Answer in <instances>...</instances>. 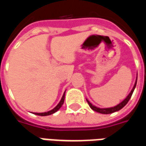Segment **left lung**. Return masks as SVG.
I'll list each match as a JSON object with an SVG mask.
<instances>
[{"instance_id": "8db88e82", "label": "left lung", "mask_w": 146, "mask_h": 146, "mask_svg": "<svg viewBox=\"0 0 146 146\" xmlns=\"http://www.w3.org/2000/svg\"><path fill=\"white\" fill-rule=\"evenodd\" d=\"M137 79H138V76H137ZM137 79H136L135 85H134V87H133L131 92H130V94L127 96V98H126L123 101L121 102L119 104H118L117 106H114V107H111V108H103V109H102V108L96 107V106H93V105H92V103L88 100V99H87V102H88V103L89 106L91 107V109H92L94 111H95V112L102 113V114H110V113H114V112H116V111H119V110H121L123 107H124V106H126V104H127V103L128 102L129 100H130V98H131L132 94H133V92H134V90H135V87H136Z\"/></svg>"}]
</instances>
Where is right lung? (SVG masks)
<instances>
[{
    "label": "right lung",
    "mask_w": 146,
    "mask_h": 146,
    "mask_svg": "<svg viewBox=\"0 0 146 146\" xmlns=\"http://www.w3.org/2000/svg\"><path fill=\"white\" fill-rule=\"evenodd\" d=\"M64 100H65V92H64L63 95H62V99H61V101L59 102V103L55 106V107L53 109V110H50V111H48V112H45V113H34V114H36V115H38V116H48V115H51V114H53L55 112H57L58 110H59L61 107H62V106L63 105L64 103Z\"/></svg>",
    "instance_id": "obj_1"
}]
</instances>
